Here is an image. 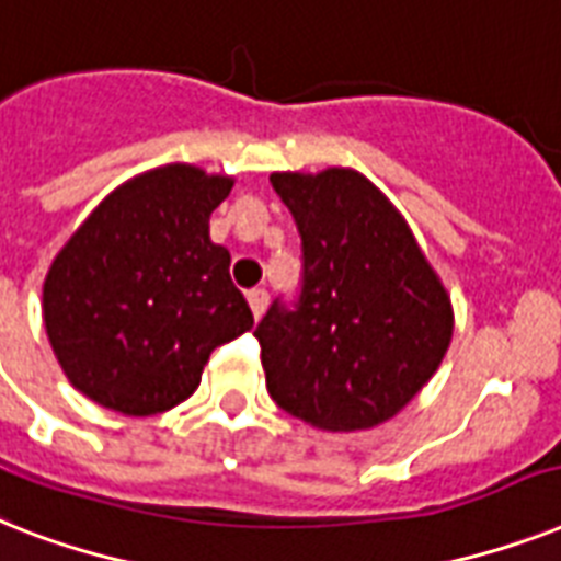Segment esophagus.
Returning <instances> with one entry per match:
<instances>
[{
    "instance_id": "esophagus-1",
    "label": "esophagus",
    "mask_w": 561,
    "mask_h": 561,
    "mask_svg": "<svg viewBox=\"0 0 561 561\" xmlns=\"http://www.w3.org/2000/svg\"><path fill=\"white\" fill-rule=\"evenodd\" d=\"M248 302H250V311H253V320L259 322L267 308V290H250Z\"/></svg>"
}]
</instances>
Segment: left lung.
<instances>
[{
  "label": "left lung",
  "mask_w": 561,
  "mask_h": 561,
  "mask_svg": "<svg viewBox=\"0 0 561 561\" xmlns=\"http://www.w3.org/2000/svg\"><path fill=\"white\" fill-rule=\"evenodd\" d=\"M302 239V290L253 331L276 407L317 430L389 421L438 371L453 302L407 218L354 170L273 172Z\"/></svg>",
  "instance_id": "8db88e82"
}]
</instances>
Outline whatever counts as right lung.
I'll return each instance as SVG.
<instances>
[{
    "label": "right lung",
    "mask_w": 561,
    "mask_h": 561,
    "mask_svg": "<svg viewBox=\"0 0 561 561\" xmlns=\"http://www.w3.org/2000/svg\"><path fill=\"white\" fill-rule=\"evenodd\" d=\"M233 178L167 163L94 207L51 262L43 320L68 383L121 414L167 412L218 345L253 328L209 216Z\"/></svg>",
    "instance_id": "1"
}]
</instances>
